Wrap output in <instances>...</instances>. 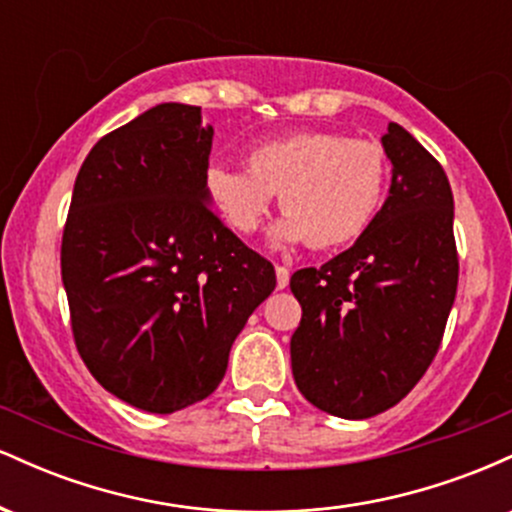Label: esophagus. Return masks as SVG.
<instances>
[{"label":"esophagus","instance_id":"34e87169","mask_svg":"<svg viewBox=\"0 0 512 512\" xmlns=\"http://www.w3.org/2000/svg\"><path fill=\"white\" fill-rule=\"evenodd\" d=\"M289 279H291L289 269L276 264V289H286V286H289Z\"/></svg>","mask_w":512,"mask_h":512}]
</instances>
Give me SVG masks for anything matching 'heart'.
<instances>
[{"mask_svg": "<svg viewBox=\"0 0 512 512\" xmlns=\"http://www.w3.org/2000/svg\"><path fill=\"white\" fill-rule=\"evenodd\" d=\"M387 158L368 139L330 129H298L269 139L248 154V170L211 166L204 190L221 221L250 236L267 216L272 195L286 219L279 240H308L327 250L361 236L383 204Z\"/></svg>", "mask_w": 512, "mask_h": 512, "instance_id": "heart-1", "label": "heart"}]
</instances>
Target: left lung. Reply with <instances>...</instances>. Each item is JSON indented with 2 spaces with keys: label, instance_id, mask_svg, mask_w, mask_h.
<instances>
[{
  "label": "left lung",
  "instance_id": "obj_1",
  "mask_svg": "<svg viewBox=\"0 0 512 512\" xmlns=\"http://www.w3.org/2000/svg\"><path fill=\"white\" fill-rule=\"evenodd\" d=\"M390 197L349 250L291 276L298 390L327 414L368 419L414 390L443 342L457 293L452 190L440 163L397 122L383 137Z\"/></svg>",
  "mask_w": 512,
  "mask_h": 512
}]
</instances>
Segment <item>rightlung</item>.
<instances>
[{"mask_svg": "<svg viewBox=\"0 0 512 512\" xmlns=\"http://www.w3.org/2000/svg\"><path fill=\"white\" fill-rule=\"evenodd\" d=\"M214 129L161 103L98 139L76 175L62 281L76 351L105 390L151 414L209 397L276 286L207 204Z\"/></svg>", "mask_w": 512, "mask_h": 512, "instance_id": "add662e5", "label": "right lung"}]
</instances>
